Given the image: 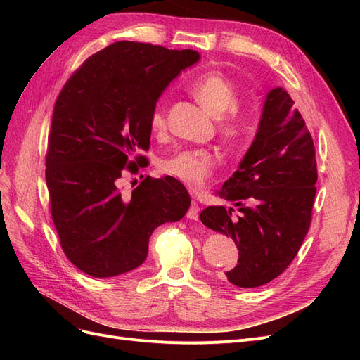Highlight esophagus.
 I'll list each match as a JSON object with an SVG mask.
<instances>
[{"label":"esophagus","mask_w":360,"mask_h":360,"mask_svg":"<svg viewBox=\"0 0 360 360\" xmlns=\"http://www.w3.org/2000/svg\"><path fill=\"white\" fill-rule=\"evenodd\" d=\"M186 216L189 217L191 221H198V217H200V205L197 204V201H192Z\"/></svg>","instance_id":"esophagus-1"}]
</instances>
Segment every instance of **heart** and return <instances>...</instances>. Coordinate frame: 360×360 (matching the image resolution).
<instances>
[{
    "instance_id": "heart-1",
    "label": "heart",
    "mask_w": 360,
    "mask_h": 360,
    "mask_svg": "<svg viewBox=\"0 0 360 360\" xmlns=\"http://www.w3.org/2000/svg\"><path fill=\"white\" fill-rule=\"evenodd\" d=\"M191 93L195 99L212 114L219 118L221 134L228 139H236L243 129L242 118L236 112H230L237 103L234 85L221 73H205L191 85ZM167 126L165 105L158 102L150 114V127L153 132H162ZM214 156L209 150L189 148L180 150L160 160V169L167 176L179 180L184 186L198 191L209 181L214 169Z\"/></svg>"
}]
</instances>
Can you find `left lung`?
Instances as JSON below:
<instances>
[{
	"label": "left lung",
	"instance_id": "obj_1",
	"mask_svg": "<svg viewBox=\"0 0 360 360\" xmlns=\"http://www.w3.org/2000/svg\"><path fill=\"white\" fill-rule=\"evenodd\" d=\"M282 89H271L252 144L219 195L238 207L210 205L200 214L213 231L231 237L237 264L228 282L255 288L278 278L297 255L311 225L317 183L315 148L300 112Z\"/></svg>",
	"mask_w": 360,
	"mask_h": 360
}]
</instances>
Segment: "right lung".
Returning <instances> with one entry per match:
<instances>
[{
  "label": "right lung",
  "mask_w": 360,
  "mask_h": 360,
  "mask_svg": "<svg viewBox=\"0 0 360 360\" xmlns=\"http://www.w3.org/2000/svg\"><path fill=\"white\" fill-rule=\"evenodd\" d=\"M200 53L115 41L63 86L52 114L46 184L64 254L84 274L111 278L144 263L156 228L186 214L191 198L169 176L146 179L132 195L118 180L144 160L150 114L160 94Z\"/></svg>",
  "instance_id": "add662e5"
}]
</instances>
